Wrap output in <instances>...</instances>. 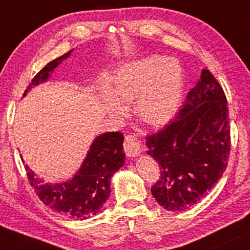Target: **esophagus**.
<instances>
[{
    "label": "esophagus",
    "instance_id": "esophagus-1",
    "mask_svg": "<svg viewBox=\"0 0 250 250\" xmlns=\"http://www.w3.org/2000/svg\"><path fill=\"white\" fill-rule=\"evenodd\" d=\"M124 148H125V154L129 157H136L140 155V153L143 152L142 146H140V142L133 136L125 137V143H124Z\"/></svg>",
    "mask_w": 250,
    "mask_h": 250
}]
</instances>
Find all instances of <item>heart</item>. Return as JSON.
Listing matches in <instances>:
<instances>
[{
  "instance_id": "obj_1",
  "label": "heart",
  "mask_w": 250,
  "mask_h": 250,
  "mask_svg": "<svg viewBox=\"0 0 250 250\" xmlns=\"http://www.w3.org/2000/svg\"><path fill=\"white\" fill-rule=\"evenodd\" d=\"M112 90L107 86L101 88V96L112 118L121 119L125 114L126 106L121 99L131 102L136 98L137 117L147 125L161 126L173 119L180 106L184 71L177 60L153 54L121 65L112 79Z\"/></svg>"
}]
</instances>
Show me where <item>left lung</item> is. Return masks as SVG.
Instances as JSON below:
<instances>
[{
  "instance_id": "8db88e82",
  "label": "left lung",
  "mask_w": 250,
  "mask_h": 250,
  "mask_svg": "<svg viewBox=\"0 0 250 250\" xmlns=\"http://www.w3.org/2000/svg\"><path fill=\"white\" fill-rule=\"evenodd\" d=\"M227 97L207 69L189 91L177 118L147 137L161 175L152 195L167 210H185L208 194L226 171L230 155Z\"/></svg>"
}]
</instances>
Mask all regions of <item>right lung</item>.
Segmentation results:
<instances>
[{
  "mask_svg": "<svg viewBox=\"0 0 250 250\" xmlns=\"http://www.w3.org/2000/svg\"><path fill=\"white\" fill-rule=\"evenodd\" d=\"M71 52L48 62L34 77L23 96L30 88L46 82L56 66L68 59ZM122 143L124 135L118 131L97 136L77 173L70 180L59 184H45L26 165L31 187L42 202L55 212L76 220L89 219L103 207L111 192L112 175L124 167L125 155Z\"/></svg>",
  "mask_w": 250,
  "mask_h": 250,
  "instance_id": "1",
  "label": "right lung"
}]
</instances>
